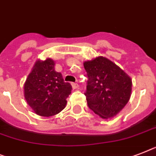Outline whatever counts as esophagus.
Returning <instances> with one entry per match:
<instances>
[{"instance_id": "1", "label": "esophagus", "mask_w": 156, "mask_h": 156, "mask_svg": "<svg viewBox=\"0 0 156 156\" xmlns=\"http://www.w3.org/2000/svg\"><path fill=\"white\" fill-rule=\"evenodd\" d=\"M72 87H73V89H78V87H79V85L78 83H75V82H72L71 83Z\"/></svg>"}]
</instances>
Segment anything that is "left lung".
Segmentation results:
<instances>
[{
	"mask_svg": "<svg viewBox=\"0 0 156 156\" xmlns=\"http://www.w3.org/2000/svg\"><path fill=\"white\" fill-rule=\"evenodd\" d=\"M84 68L88 78L84 94L89 108L102 119L114 117L130 99L131 78L103 57L85 62Z\"/></svg>",
	"mask_w": 156,
	"mask_h": 156,
	"instance_id": "8db88e82",
	"label": "left lung"
}]
</instances>
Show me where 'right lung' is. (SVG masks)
Here are the masks:
<instances>
[{
  "instance_id": "obj_1",
  "label": "right lung",
  "mask_w": 156,
  "mask_h": 156,
  "mask_svg": "<svg viewBox=\"0 0 156 156\" xmlns=\"http://www.w3.org/2000/svg\"><path fill=\"white\" fill-rule=\"evenodd\" d=\"M72 87L65 82L62 74L54 69L50 58L37 61L24 86L25 98L37 115L49 117L62 111Z\"/></svg>"
}]
</instances>
